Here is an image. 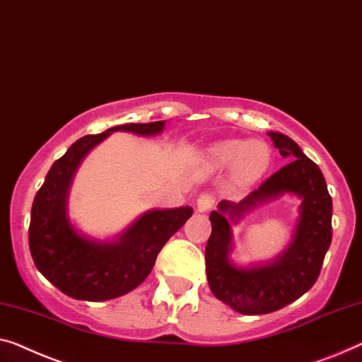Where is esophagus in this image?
Returning a JSON list of instances; mask_svg holds the SVG:
<instances>
[{
	"instance_id": "esophagus-1",
	"label": "esophagus",
	"mask_w": 362,
	"mask_h": 362,
	"mask_svg": "<svg viewBox=\"0 0 362 362\" xmlns=\"http://www.w3.org/2000/svg\"><path fill=\"white\" fill-rule=\"evenodd\" d=\"M214 204V198L209 193H199L197 198V209L199 213H206L213 208Z\"/></svg>"
}]
</instances>
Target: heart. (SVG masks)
Instances as JSON below:
<instances>
[{"label":"heart","mask_w":362,"mask_h":362,"mask_svg":"<svg viewBox=\"0 0 362 362\" xmlns=\"http://www.w3.org/2000/svg\"><path fill=\"white\" fill-rule=\"evenodd\" d=\"M213 163L218 167L234 165V179L239 183H250L265 174L272 153L265 141L260 139H228L211 149Z\"/></svg>","instance_id":"1"}]
</instances>
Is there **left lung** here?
I'll return each mask as SVG.
<instances>
[{
	"label": "left lung",
	"mask_w": 362,
	"mask_h": 362,
	"mask_svg": "<svg viewBox=\"0 0 362 362\" xmlns=\"http://www.w3.org/2000/svg\"><path fill=\"white\" fill-rule=\"evenodd\" d=\"M274 148L289 160L242 202L223 199L211 211V235L204 258L209 289L219 300L244 315H260L283 309L315 284L332 244V197L322 170L283 133L269 132ZM289 192L301 198L293 239L283 254L265 266L237 267L230 260V224L258 204Z\"/></svg>",
	"instance_id": "obj_1"
}]
</instances>
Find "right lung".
Masks as SVG:
<instances>
[{"label": "right lung", "mask_w": 362, "mask_h": 362, "mask_svg": "<svg viewBox=\"0 0 362 362\" xmlns=\"http://www.w3.org/2000/svg\"><path fill=\"white\" fill-rule=\"evenodd\" d=\"M165 122L127 123L88 134L73 143L48 170L32 203L29 247L39 272L69 298L100 302L136 288L153 269L165 242L179 230L193 209H151L113 240L81 234L68 218V193L79 164L113 132L153 136Z\"/></svg>", "instance_id": "obj_1"}]
</instances>
